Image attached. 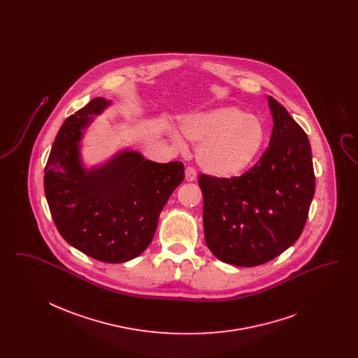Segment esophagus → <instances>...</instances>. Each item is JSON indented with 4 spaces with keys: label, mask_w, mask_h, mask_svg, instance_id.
Returning a JSON list of instances; mask_svg holds the SVG:
<instances>
[{
    "label": "esophagus",
    "mask_w": 358,
    "mask_h": 358,
    "mask_svg": "<svg viewBox=\"0 0 358 358\" xmlns=\"http://www.w3.org/2000/svg\"><path fill=\"white\" fill-rule=\"evenodd\" d=\"M196 177H197V173H196V171H194L193 168H187V169H185V180H187V182L194 181Z\"/></svg>",
    "instance_id": "34e87169"
}]
</instances>
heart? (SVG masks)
Returning <instances> with one entry per match:
<instances>
[{
  "instance_id": "1",
  "label": "heart",
  "mask_w": 358,
  "mask_h": 358,
  "mask_svg": "<svg viewBox=\"0 0 358 358\" xmlns=\"http://www.w3.org/2000/svg\"><path fill=\"white\" fill-rule=\"evenodd\" d=\"M180 129L189 141L199 143V166L217 178L238 177L247 171L262 152L267 136L260 118L234 106L189 114L181 120ZM171 136L178 146L184 145L176 131Z\"/></svg>"
}]
</instances>
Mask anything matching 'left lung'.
Returning a JSON list of instances; mask_svg holds the SVG:
<instances>
[{"instance_id":"obj_1","label":"left lung","mask_w":358,"mask_h":358,"mask_svg":"<svg viewBox=\"0 0 358 358\" xmlns=\"http://www.w3.org/2000/svg\"><path fill=\"white\" fill-rule=\"evenodd\" d=\"M268 149L240 177L201 174L205 243L219 260L255 267L280 255L301 236L315 190L306 133L268 96Z\"/></svg>"}]
</instances>
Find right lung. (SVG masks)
<instances>
[{
  "label": "right lung",
  "mask_w": 358,
  "mask_h": 358,
  "mask_svg": "<svg viewBox=\"0 0 358 358\" xmlns=\"http://www.w3.org/2000/svg\"><path fill=\"white\" fill-rule=\"evenodd\" d=\"M111 104L95 98L64 120L45 166L44 190L63 238L90 257L124 263L152 243L159 213L184 181L180 161L158 164L136 150H120L85 168V130Z\"/></svg>",
  "instance_id": "add662e5"
}]
</instances>
